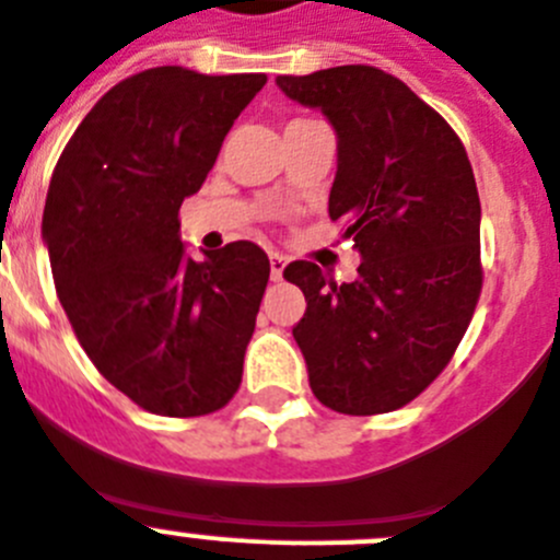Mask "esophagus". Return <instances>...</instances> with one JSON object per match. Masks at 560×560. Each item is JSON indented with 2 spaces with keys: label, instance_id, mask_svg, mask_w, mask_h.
<instances>
[{
  "label": "esophagus",
  "instance_id": "obj_1",
  "mask_svg": "<svg viewBox=\"0 0 560 560\" xmlns=\"http://www.w3.org/2000/svg\"><path fill=\"white\" fill-rule=\"evenodd\" d=\"M284 268H287V259L281 254H270V279L279 281L281 276H284Z\"/></svg>",
  "mask_w": 560,
  "mask_h": 560
}]
</instances>
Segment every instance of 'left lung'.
<instances>
[{"label": "left lung", "instance_id": "8db88e82", "mask_svg": "<svg viewBox=\"0 0 560 560\" xmlns=\"http://www.w3.org/2000/svg\"><path fill=\"white\" fill-rule=\"evenodd\" d=\"M337 133L329 218L354 240V281L292 261L306 312L292 326L317 401L376 416L412 401L455 354L482 287L480 195L446 119L376 67L279 74Z\"/></svg>", "mask_w": 560, "mask_h": 560}]
</instances>
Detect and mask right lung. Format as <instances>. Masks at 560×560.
<instances>
[{
	"label": "right lung",
	"mask_w": 560,
	"mask_h": 560,
	"mask_svg": "<svg viewBox=\"0 0 560 560\" xmlns=\"http://www.w3.org/2000/svg\"><path fill=\"white\" fill-rule=\"evenodd\" d=\"M268 78L155 67L85 114L58 159L42 236L89 360L155 416L220 410L243 382L268 254L229 243L192 259L178 209Z\"/></svg>",
	"instance_id": "right-lung-1"
}]
</instances>
